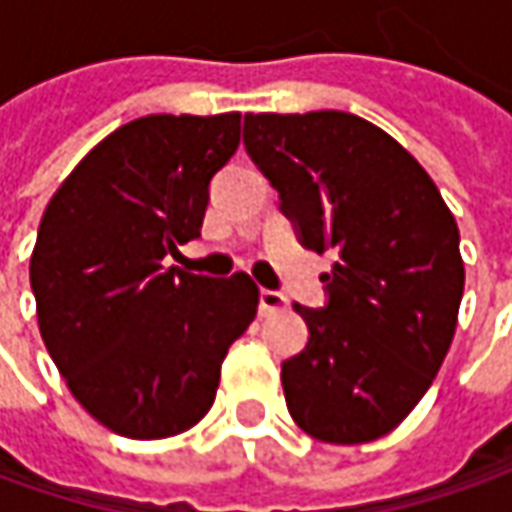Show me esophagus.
<instances>
[{
    "instance_id": "34e87169",
    "label": "esophagus",
    "mask_w": 512,
    "mask_h": 512,
    "mask_svg": "<svg viewBox=\"0 0 512 512\" xmlns=\"http://www.w3.org/2000/svg\"><path fill=\"white\" fill-rule=\"evenodd\" d=\"M287 307V299L282 293H276V290H262L259 293V313L262 316H273V313H282Z\"/></svg>"
}]
</instances>
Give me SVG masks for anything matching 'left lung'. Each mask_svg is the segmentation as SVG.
Returning <instances> with one entry per match:
<instances>
[{
	"instance_id": "1",
	"label": "left lung",
	"mask_w": 512,
	"mask_h": 512,
	"mask_svg": "<svg viewBox=\"0 0 512 512\" xmlns=\"http://www.w3.org/2000/svg\"><path fill=\"white\" fill-rule=\"evenodd\" d=\"M245 148L302 245L333 253L330 302L296 305L307 347L282 364L293 422L330 444L382 439L433 384L459 325V225L382 128L342 110L247 113Z\"/></svg>"
}]
</instances>
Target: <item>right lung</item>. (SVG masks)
Instances as JSON below:
<instances>
[{
  "label": "right lung",
  "mask_w": 512,
  "mask_h": 512,
  "mask_svg": "<svg viewBox=\"0 0 512 512\" xmlns=\"http://www.w3.org/2000/svg\"><path fill=\"white\" fill-rule=\"evenodd\" d=\"M242 113L142 116L105 136L50 196L30 253L39 333L73 399L128 439L207 416L227 347L256 319L247 273L165 267L199 236L207 185L239 148Z\"/></svg>",
  "instance_id": "obj_1"
}]
</instances>
